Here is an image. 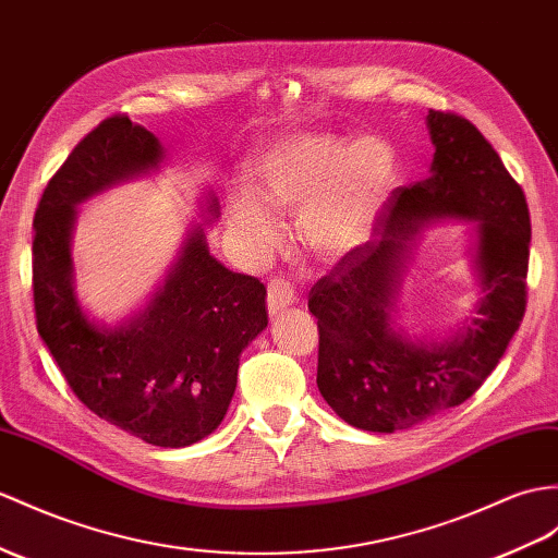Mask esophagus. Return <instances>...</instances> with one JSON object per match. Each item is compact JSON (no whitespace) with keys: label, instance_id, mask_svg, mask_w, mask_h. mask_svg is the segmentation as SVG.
Returning a JSON list of instances; mask_svg holds the SVG:
<instances>
[{"label":"esophagus","instance_id":"esophagus-1","mask_svg":"<svg viewBox=\"0 0 558 558\" xmlns=\"http://www.w3.org/2000/svg\"><path fill=\"white\" fill-rule=\"evenodd\" d=\"M295 301H298V298H295V291H293V287H291L289 281L271 279L267 283V310H269L271 317L279 315L281 310H287Z\"/></svg>","mask_w":558,"mask_h":558}]
</instances>
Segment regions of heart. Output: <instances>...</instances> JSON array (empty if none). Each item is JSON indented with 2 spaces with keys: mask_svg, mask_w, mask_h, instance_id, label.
Wrapping results in <instances>:
<instances>
[{
  "mask_svg": "<svg viewBox=\"0 0 558 558\" xmlns=\"http://www.w3.org/2000/svg\"><path fill=\"white\" fill-rule=\"evenodd\" d=\"M396 180V154L374 134L343 140L326 132H291L257 158L255 191L241 186L232 198V225L253 248L275 236L271 208L301 210L305 246L338 260L369 236Z\"/></svg>",
  "mask_w": 558,
  "mask_h": 558,
  "instance_id": "b5f03b06",
  "label": "heart"
}]
</instances>
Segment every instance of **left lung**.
Returning <instances> with one entry per match:
<instances>
[{
    "instance_id": "obj_1",
    "label": "left lung",
    "mask_w": 558,
    "mask_h": 558,
    "mask_svg": "<svg viewBox=\"0 0 558 558\" xmlns=\"http://www.w3.org/2000/svg\"><path fill=\"white\" fill-rule=\"evenodd\" d=\"M436 146L424 182L392 192L381 239L350 251L310 291L317 386L350 426L404 430L469 400L493 374L525 312L530 213L493 144L466 118L428 111ZM471 221L476 317L452 337L412 339L399 326L411 241L430 223Z\"/></svg>"
}]
</instances>
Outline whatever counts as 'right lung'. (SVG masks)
<instances>
[{
    "label": "right lung",
    "instance_id": "add662e5",
    "mask_svg": "<svg viewBox=\"0 0 558 558\" xmlns=\"http://www.w3.org/2000/svg\"><path fill=\"white\" fill-rule=\"evenodd\" d=\"M166 148L128 116L104 120L51 177L35 213L33 293L37 331L68 386L89 410L158 447L198 442L222 424L241 352L265 331V287L210 255L194 225L148 303L118 324L94 319L75 289L77 206L160 172ZM203 220L220 217L213 192Z\"/></svg>",
    "mask_w": 558,
    "mask_h": 558
}]
</instances>
